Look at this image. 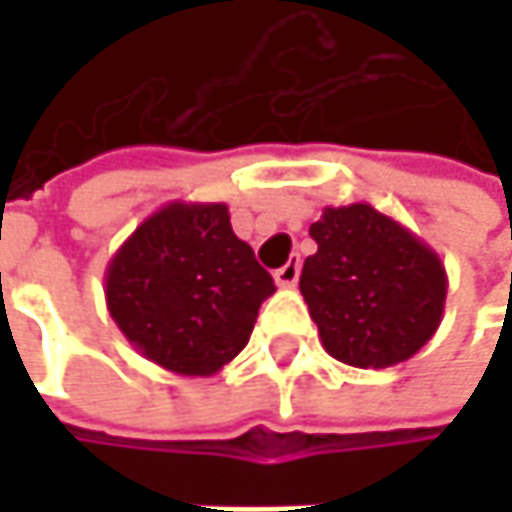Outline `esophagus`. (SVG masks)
Masks as SVG:
<instances>
[{"label":"esophagus","instance_id":"1","mask_svg":"<svg viewBox=\"0 0 512 512\" xmlns=\"http://www.w3.org/2000/svg\"><path fill=\"white\" fill-rule=\"evenodd\" d=\"M299 266H302L299 255L290 257L281 269H275V284H278V287H296V281H299Z\"/></svg>","mask_w":512,"mask_h":512}]
</instances>
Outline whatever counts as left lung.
Segmentation results:
<instances>
[{
  "mask_svg": "<svg viewBox=\"0 0 512 512\" xmlns=\"http://www.w3.org/2000/svg\"><path fill=\"white\" fill-rule=\"evenodd\" d=\"M299 290L326 353L350 367H391L439 329L448 272L421 237L370 204L326 207L311 225Z\"/></svg>",
  "mask_w": 512,
  "mask_h": 512,
  "instance_id": "left-lung-1",
  "label": "left lung"
}]
</instances>
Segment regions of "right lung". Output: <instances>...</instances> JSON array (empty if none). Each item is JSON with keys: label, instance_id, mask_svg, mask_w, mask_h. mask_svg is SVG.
<instances>
[{"label": "right lung", "instance_id": "add662e5", "mask_svg": "<svg viewBox=\"0 0 512 512\" xmlns=\"http://www.w3.org/2000/svg\"><path fill=\"white\" fill-rule=\"evenodd\" d=\"M272 275L231 228L228 204L171 201L106 266V308L136 353L213 376L249 344Z\"/></svg>", "mask_w": 512, "mask_h": 512}]
</instances>
